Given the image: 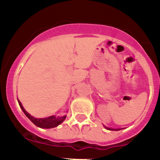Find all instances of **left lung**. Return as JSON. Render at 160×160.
Wrapping results in <instances>:
<instances>
[{
    "mask_svg": "<svg viewBox=\"0 0 160 160\" xmlns=\"http://www.w3.org/2000/svg\"><path fill=\"white\" fill-rule=\"evenodd\" d=\"M104 128H105L106 129L111 130V131H119V130L123 129V128H108V127H106V126H104Z\"/></svg>",
    "mask_w": 160,
    "mask_h": 160,
    "instance_id": "left-lung-1",
    "label": "left lung"
}]
</instances>
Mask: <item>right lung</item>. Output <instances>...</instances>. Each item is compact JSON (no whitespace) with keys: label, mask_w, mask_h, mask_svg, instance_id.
<instances>
[{"label":"right lung","mask_w":160,"mask_h":160,"mask_svg":"<svg viewBox=\"0 0 160 160\" xmlns=\"http://www.w3.org/2000/svg\"><path fill=\"white\" fill-rule=\"evenodd\" d=\"M18 104L20 108H22V110L23 111V112L25 113V115L29 118V120L34 125H36L37 127H39L42 128H55V127H57L58 125H60L62 122L66 119L67 115H64L62 117H56L55 115L49 116L48 118H34L33 116H32L29 113L27 112L25 110V108L22 106V103L19 100H18Z\"/></svg>","instance_id":"add662e5"}]
</instances>
